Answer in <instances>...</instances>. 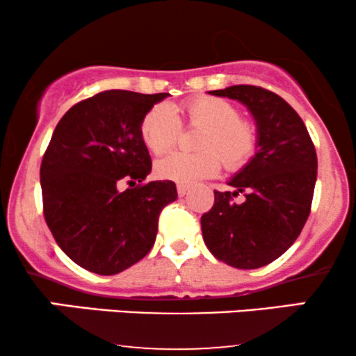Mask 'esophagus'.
Returning a JSON list of instances; mask_svg holds the SVG:
<instances>
[{
  "instance_id": "esophagus-1",
  "label": "esophagus",
  "mask_w": 356,
  "mask_h": 356,
  "mask_svg": "<svg viewBox=\"0 0 356 356\" xmlns=\"http://www.w3.org/2000/svg\"><path fill=\"white\" fill-rule=\"evenodd\" d=\"M187 192H189V186H186V184H177V194L181 195V197H184Z\"/></svg>"
}]
</instances>
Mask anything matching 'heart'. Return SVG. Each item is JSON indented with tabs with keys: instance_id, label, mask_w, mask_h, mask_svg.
Instances as JSON below:
<instances>
[{
	"instance_id": "1",
	"label": "heart",
	"mask_w": 356,
	"mask_h": 356,
	"mask_svg": "<svg viewBox=\"0 0 356 356\" xmlns=\"http://www.w3.org/2000/svg\"><path fill=\"white\" fill-rule=\"evenodd\" d=\"M187 122L201 127V152H172L155 162V174L164 181L192 184L219 172L220 161L227 169H239L251 159L257 134L251 122L241 120L234 105L216 97H195L182 105ZM181 120L169 104L154 105L140 122V137L150 152L164 154L177 142Z\"/></svg>"
}]
</instances>
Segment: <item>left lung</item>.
<instances>
[{
	"label": "left lung",
	"mask_w": 356,
	"mask_h": 356,
	"mask_svg": "<svg viewBox=\"0 0 356 356\" xmlns=\"http://www.w3.org/2000/svg\"><path fill=\"white\" fill-rule=\"evenodd\" d=\"M211 95L238 100L254 118V155L214 191V206L201 218L202 238L232 268L273 263L295 243L312 207L318 161L308 130L288 102L252 85H232ZM245 192L238 204L232 197Z\"/></svg>",
	"instance_id": "obj_1"
}]
</instances>
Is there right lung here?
I'll return each instance as SVG.
<instances>
[{"label": "right lung", "instance_id": "right-lung-1", "mask_svg": "<svg viewBox=\"0 0 356 356\" xmlns=\"http://www.w3.org/2000/svg\"><path fill=\"white\" fill-rule=\"evenodd\" d=\"M167 97L100 92L73 105L53 132L40 169L44 219L61 251L87 271L110 276L140 261L159 214L177 199L172 181L136 186L152 170L140 122Z\"/></svg>", "mask_w": 356, "mask_h": 356}]
</instances>
